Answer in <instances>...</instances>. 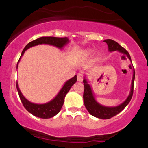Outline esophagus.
<instances>
[{
    "label": "esophagus",
    "mask_w": 148,
    "mask_h": 148,
    "mask_svg": "<svg viewBox=\"0 0 148 148\" xmlns=\"http://www.w3.org/2000/svg\"><path fill=\"white\" fill-rule=\"evenodd\" d=\"M84 80V75H83L82 73H79L77 74V81L79 82H81Z\"/></svg>",
    "instance_id": "1"
}]
</instances>
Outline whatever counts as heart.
<instances>
[{"label":"heart","mask_w":148,"mask_h":148,"mask_svg":"<svg viewBox=\"0 0 148 148\" xmlns=\"http://www.w3.org/2000/svg\"><path fill=\"white\" fill-rule=\"evenodd\" d=\"M83 54H84V56H89L91 54V51L90 50H85L84 51V52H83Z\"/></svg>","instance_id":"1"}]
</instances>
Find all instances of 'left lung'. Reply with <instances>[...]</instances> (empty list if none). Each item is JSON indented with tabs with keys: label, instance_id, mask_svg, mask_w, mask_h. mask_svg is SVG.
Here are the masks:
<instances>
[{
	"label": "left lung",
	"instance_id": "8db88e82",
	"mask_svg": "<svg viewBox=\"0 0 148 148\" xmlns=\"http://www.w3.org/2000/svg\"><path fill=\"white\" fill-rule=\"evenodd\" d=\"M104 42L108 45V51L110 52L118 51L120 52L121 53L124 54V55L127 56L131 62H132L130 53H129L126 49H124L123 47H121V46L119 45L118 42L114 41V40H110V39L104 40ZM130 67L131 69L133 68V77H132V86H131L130 95H129L126 100L123 103H122L121 104L118 105L117 106H105L98 103L96 101V99H95L94 95H93V92L92 90V88L88 83V81L86 79V77H84V81H83L84 85V101L85 106L87 108L88 111L89 112L90 114L92 115V116L100 119H109L116 115L117 114H118V113H120L128 105V103H130L131 99H132V95H133L134 82V79H135V71H134L133 64L130 65Z\"/></svg>",
	"mask_w": 148,
	"mask_h": 148
}]
</instances>
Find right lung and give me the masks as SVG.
I'll return each mask as SVG.
<instances>
[{
    "instance_id": "obj_1",
    "label": "right lung",
    "mask_w": 148,
    "mask_h": 148,
    "mask_svg": "<svg viewBox=\"0 0 148 148\" xmlns=\"http://www.w3.org/2000/svg\"><path fill=\"white\" fill-rule=\"evenodd\" d=\"M68 43L69 39L67 37H42L37 39V40H33V41L29 42L28 45L25 46V48L23 49L19 60H18L17 64H16V69L18 67V64L19 62L20 59H21V56L25 53V51H26L27 49L30 48V47L38 45L45 44V45L54 46V47H57V48L62 49L64 45H66ZM76 80L77 79H76V76L75 75L72 79L66 81L65 84H64V86H62V88H61L60 92H58V94L51 101L45 103H42V104L32 103L30 101H28L26 98H25V97L22 95L21 92L20 91L18 82H16V89H17L20 99H21L23 106L25 107V108L27 111L31 113V114L35 115V116L38 117V118L47 119L55 116L56 115H57L60 112L61 108H62V105H63L64 99L66 95L68 92L73 85L76 82Z\"/></svg>"
}]
</instances>
